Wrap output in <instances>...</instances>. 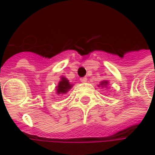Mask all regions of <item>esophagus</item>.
<instances>
[{"mask_svg": "<svg viewBox=\"0 0 155 155\" xmlns=\"http://www.w3.org/2000/svg\"><path fill=\"white\" fill-rule=\"evenodd\" d=\"M80 81H81L82 83L84 84V83L87 82V78H86V77H84V78H80Z\"/></svg>", "mask_w": 155, "mask_h": 155, "instance_id": "esophagus-1", "label": "esophagus"}]
</instances>
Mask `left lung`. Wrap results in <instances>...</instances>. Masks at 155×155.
<instances>
[{"instance_id": "obj_1", "label": "left lung", "mask_w": 155, "mask_h": 155, "mask_svg": "<svg viewBox=\"0 0 155 155\" xmlns=\"http://www.w3.org/2000/svg\"><path fill=\"white\" fill-rule=\"evenodd\" d=\"M108 84H109L108 81H107V80H103V81H101V82L100 83V84H98V87H101V88H107Z\"/></svg>"}]
</instances>
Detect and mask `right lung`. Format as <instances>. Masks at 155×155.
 Listing matches in <instances>:
<instances>
[{"label": "right lung", "mask_w": 155, "mask_h": 155, "mask_svg": "<svg viewBox=\"0 0 155 155\" xmlns=\"http://www.w3.org/2000/svg\"><path fill=\"white\" fill-rule=\"evenodd\" d=\"M73 84H71L69 80L67 79L65 77H61V80L59 82L58 85L55 87L56 89V93L58 94H61V95H63V94H65L69 90L72 88Z\"/></svg>", "instance_id": "1"}]
</instances>
